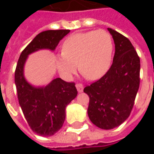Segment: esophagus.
<instances>
[{
    "mask_svg": "<svg viewBox=\"0 0 154 154\" xmlns=\"http://www.w3.org/2000/svg\"><path fill=\"white\" fill-rule=\"evenodd\" d=\"M76 87H77V91L78 92H82V91H83V85L81 83H77L76 84Z\"/></svg>",
    "mask_w": 154,
    "mask_h": 154,
    "instance_id": "34e87169",
    "label": "esophagus"
}]
</instances>
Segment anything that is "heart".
I'll use <instances>...</instances> for the list:
<instances>
[{
    "label": "heart",
    "mask_w": 154,
    "mask_h": 154,
    "mask_svg": "<svg viewBox=\"0 0 154 154\" xmlns=\"http://www.w3.org/2000/svg\"><path fill=\"white\" fill-rule=\"evenodd\" d=\"M63 54L56 57V66L61 75L69 77L78 69L84 77L97 80L110 68L113 41L104 29L77 33L64 40Z\"/></svg>",
    "instance_id": "b5f03b06"
}]
</instances>
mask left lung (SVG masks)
Here are the masks:
<instances>
[{
	"mask_svg": "<svg viewBox=\"0 0 154 154\" xmlns=\"http://www.w3.org/2000/svg\"><path fill=\"white\" fill-rule=\"evenodd\" d=\"M116 52L110 69L99 80L84 88L90 98L87 114L94 125L111 129L130 115L139 87L140 59L131 42L108 28Z\"/></svg>",
	"mask_w": 154,
	"mask_h": 154,
	"instance_id": "obj_1",
	"label": "left lung"
}]
</instances>
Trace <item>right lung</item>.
Returning <instances> with one entry per match:
<instances>
[{
	"label": "right lung",
	"mask_w": 154,
	"mask_h": 154,
	"mask_svg": "<svg viewBox=\"0 0 154 154\" xmlns=\"http://www.w3.org/2000/svg\"><path fill=\"white\" fill-rule=\"evenodd\" d=\"M69 29L46 30L36 35L22 51L15 72V83L23 114L31 129L40 136L54 135L65 120V109L77 95L74 82L54 78L45 87H34L25 80L24 67L30 54L40 50L54 51Z\"/></svg>",
	"instance_id": "1"
}]
</instances>
